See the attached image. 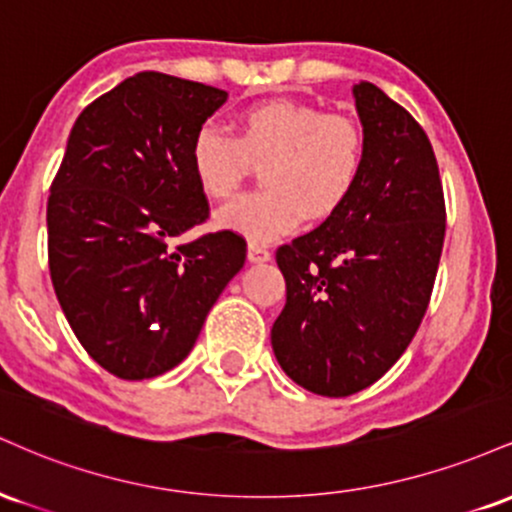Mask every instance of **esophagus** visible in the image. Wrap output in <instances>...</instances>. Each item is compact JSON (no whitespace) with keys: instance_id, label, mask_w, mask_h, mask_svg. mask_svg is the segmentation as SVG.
<instances>
[{"instance_id":"esophagus-1","label":"esophagus","mask_w":512,"mask_h":512,"mask_svg":"<svg viewBox=\"0 0 512 512\" xmlns=\"http://www.w3.org/2000/svg\"><path fill=\"white\" fill-rule=\"evenodd\" d=\"M248 260L252 264L269 262V260H272V252H269V248H264V245H260V243H250L248 245Z\"/></svg>"}]
</instances>
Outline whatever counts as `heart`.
<instances>
[{
    "instance_id": "b5f03b06",
    "label": "heart",
    "mask_w": 512,
    "mask_h": 512,
    "mask_svg": "<svg viewBox=\"0 0 512 512\" xmlns=\"http://www.w3.org/2000/svg\"><path fill=\"white\" fill-rule=\"evenodd\" d=\"M366 134L344 115L296 101H267L236 117V137L202 125L190 144L199 190L214 202L238 195L252 166L267 190L219 211L216 226L269 243L308 219H327L354 195L366 168Z\"/></svg>"
}]
</instances>
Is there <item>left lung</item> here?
I'll return each mask as SVG.
<instances>
[{"instance_id":"8db88e82","label":"left lung","mask_w":512,"mask_h":512,"mask_svg":"<svg viewBox=\"0 0 512 512\" xmlns=\"http://www.w3.org/2000/svg\"><path fill=\"white\" fill-rule=\"evenodd\" d=\"M366 168L315 231L276 250L286 305L272 349L293 383L322 397L373 385L404 354L431 301L445 238L433 146L378 86H354Z\"/></svg>"}]
</instances>
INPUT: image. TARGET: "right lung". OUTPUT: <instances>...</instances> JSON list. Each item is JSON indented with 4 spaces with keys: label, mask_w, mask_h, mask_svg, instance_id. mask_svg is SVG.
Masks as SVG:
<instances>
[{
    "label": "right lung",
    "mask_w": 512,
    "mask_h": 512,
    "mask_svg": "<svg viewBox=\"0 0 512 512\" xmlns=\"http://www.w3.org/2000/svg\"><path fill=\"white\" fill-rule=\"evenodd\" d=\"M226 98L139 72L84 108L69 132L48 199L52 286L88 356L122 380L178 366L245 264L248 245L233 231L170 248L209 216L190 144Z\"/></svg>",
    "instance_id": "right-lung-1"
}]
</instances>
